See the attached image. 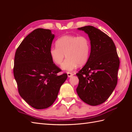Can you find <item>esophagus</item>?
<instances>
[{
	"mask_svg": "<svg viewBox=\"0 0 132 132\" xmlns=\"http://www.w3.org/2000/svg\"><path fill=\"white\" fill-rule=\"evenodd\" d=\"M67 75H68V77H69V78H70V77H72V76H73L74 74H73L72 73L68 72V73H67Z\"/></svg>",
	"mask_w": 132,
	"mask_h": 132,
	"instance_id": "obj_1",
	"label": "esophagus"
}]
</instances>
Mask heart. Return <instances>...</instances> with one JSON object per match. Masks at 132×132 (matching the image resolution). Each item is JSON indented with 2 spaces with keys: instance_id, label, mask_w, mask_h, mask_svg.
<instances>
[{
  "instance_id": "1",
  "label": "heart",
  "mask_w": 132,
  "mask_h": 132,
  "mask_svg": "<svg viewBox=\"0 0 132 132\" xmlns=\"http://www.w3.org/2000/svg\"><path fill=\"white\" fill-rule=\"evenodd\" d=\"M56 46L50 48V57L55 64L61 65L65 55L67 58L62 65L63 70L71 71L78 65L82 66L88 61L91 46L85 36H63L57 40Z\"/></svg>"
}]
</instances>
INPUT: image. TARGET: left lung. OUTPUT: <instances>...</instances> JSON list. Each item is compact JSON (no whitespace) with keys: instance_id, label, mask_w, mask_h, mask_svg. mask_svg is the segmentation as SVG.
<instances>
[{"instance_id":"obj_1","label":"left lung","mask_w":132,"mask_h":132,"mask_svg":"<svg viewBox=\"0 0 132 132\" xmlns=\"http://www.w3.org/2000/svg\"><path fill=\"white\" fill-rule=\"evenodd\" d=\"M78 29L88 35L91 52L76 74L79 80L77 92L87 104L97 106L109 98L117 85L119 59L113 40L106 34L93 26Z\"/></svg>"}]
</instances>
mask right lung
Returning a JSON list of instances; mask_svg holds the SVG:
<instances>
[{
    "label": "right lung",
    "mask_w": 132,
    "mask_h": 132,
    "mask_svg": "<svg viewBox=\"0 0 132 132\" xmlns=\"http://www.w3.org/2000/svg\"><path fill=\"white\" fill-rule=\"evenodd\" d=\"M54 35L48 29H37L28 35L15 52L14 75L20 95L36 109H45L56 100L67 74L50 55Z\"/></svg>",
    "instance_id": "1"
}]
</instances>
